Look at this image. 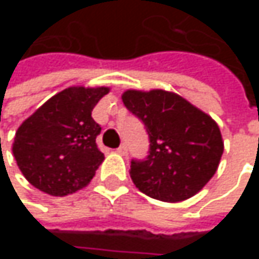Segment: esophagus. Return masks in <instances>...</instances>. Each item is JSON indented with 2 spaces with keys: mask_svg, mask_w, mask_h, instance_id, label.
<instances>
[{
  "mask_svg": "<svg viewBox=\"0 0 259 259\" xmlns=\"http://www.w3.org/2000/svg\"><path fill=\"white\" fill-rule=\"evenodd\" d=\"M117 153H118V154H123V156L127 154V147H126V144H121V145L117 148Z\"/></svg>",
  "mask_w": 259,
  "mask_h": 259,
  "instance_id": "1",
  "label": "esophagus"
}]
</instances>
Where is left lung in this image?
<instances>
[{"mask_svg":"<svg viewBox=\"0 0 259 259\" xmlns=\"http://www.w3.org/2000/svg\"><path fill=\"white\" fill-rule=\"evenodd\" d=\"M123 103L150 139L148 156L132 160L130 177L145 195L179 202L198 193L214 176L224 141L216 121L186 99L165 90H127Z\"/></svg>","mask_w":259,"mask_h":259,"instance_id":"left-lung-1","label":"left lung"}]
</instances>
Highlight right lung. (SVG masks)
Instances as JSON below:
<instances>
[{
	"label": "right lung",
	"instance_id": "obj_1",
	"mask_svg": "<svg viewBox=\"0 0 259 259\" xmlns=\"http://www.w3.org/2000/svg\"><path fill=\"white\" fill-rule=\"evenodd\" d=\"M109 88L70 87L51 97L21 124L13 156L25 179L52 196L85 187L105 156L96 138L102 127L91 112Z\"/></svg>",
	"mask_w": 259,
	"mask_h": 259
}]
</instances>
